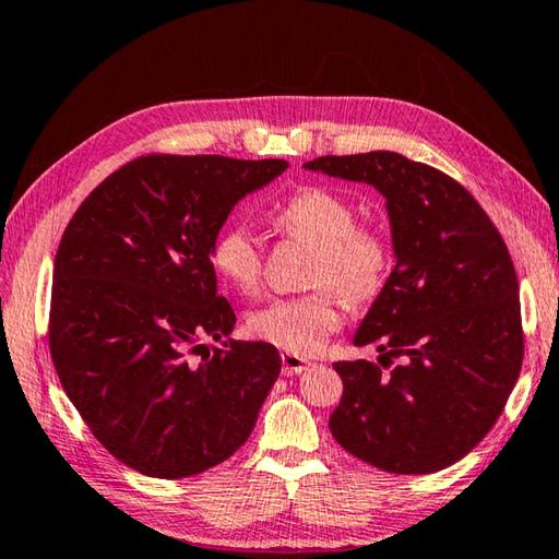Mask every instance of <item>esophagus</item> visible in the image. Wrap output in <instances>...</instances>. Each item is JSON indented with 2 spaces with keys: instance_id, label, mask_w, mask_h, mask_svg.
I'll return each instance as SVG.
<instances>
[{
  "instance_id": "esophagus-1",
  "label": "esophagus",
  "mask_w": 559,
  "mask_h": 559,
  "mask_svg": "<svg viewBox=\"0 0 559 559\" xmlns=\"http://www.w3.org/2000/svg\"><path fill=\"white\" fill-rule=\"evenodd\" d=\"M311 366L306 361V358H301V356H296V354H282V373L284 376H299V373H304V370Z\"/></svg>"
}]
</instances>
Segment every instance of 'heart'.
<instances>
[{"mask_svg":"<svg viewBox=\"0 0 559 559\" xmlns=\"http://www.w3.org/2000/svg\"><path fill=\"white\" fill-rule=\"evenodd\" d=\"M354 207L342 195L320 186H306L284 201L275 225L292 237L311 243L316 258L308 270L311 284H332L349 299H364L378 287L388 265V243L368 225H356ZM213 265L217 275L243 294L258 292L263 282V253L253 231L241 222L222 229L215 241ZM340 301L328 287L301 296L272 299L248 316L253 337L289 354L318 352L330 332L340 328Z\"/></svg>","mask_w":559,"mask_h":559,"instance_id":"1","label":"heart"}]
</instances>
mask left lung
<instances>
[{"label": "left lung", "instance_id": "1", "mask_svg": "<svg viewBox=\"0 0 559 559\" xmlns=\"http://www.w3.org/2000/svg\"><path fill=\"white\" fill-rule=\"evenodd\" d=\"M384 195L396 265L354 334L380 364H334L330 416L342 448L390 474H432L488 436L524 361L510 251L476 198L400 153L325 155L304 165ZM402 357L390 374L383 368Z\"/></svg>", "mask_w": 559, "mask_h": 559}]
</instances>
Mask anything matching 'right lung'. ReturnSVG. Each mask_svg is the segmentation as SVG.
Masks as SVG:
<instances>
[{"mask_svg": "<svg viewBox=\"0 0 559 559\" xmlns=\"http://www.w3.org/2000/svg\"><path fill=\"white\" fill-rule=\"evenodd\" d=\"M287 167L145 155L97 186L64 229L49 354L93 436L145 476L186 478L225 462L280 376L272 344L221 341L237 316L217 294L210 251L234 205Z\"/></svg>", "mask_w": 559, "mask_h": 559, "instance_id": "add662e5", "label": "right lung"}]
</instances>
